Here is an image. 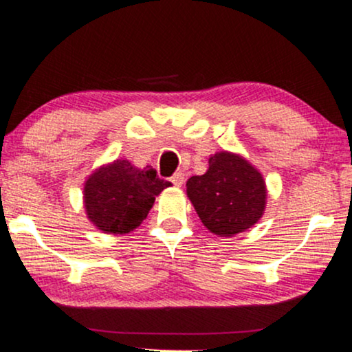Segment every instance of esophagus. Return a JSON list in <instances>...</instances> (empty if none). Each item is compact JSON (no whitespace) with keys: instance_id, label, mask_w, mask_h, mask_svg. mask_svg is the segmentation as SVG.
<instances>
[{"instance_id":"34e87169","label":"esophagus","mask_w":352,"mask_h":352,"mask_svg":"<svg viewBox=\"0 0 352 352\" xmlns=\"http://www.w3.org/2000/svg\"><path fill=\"white\" fill-rule=\"evenodd\" d=\"M170 182L175 186H182L185 184V175L182 172H177V173H173V177L170 179Z\"/></svg>"}]
</instances>
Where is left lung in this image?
Instances as JSON below:
<instances>
[{
    "label": "left lung",
    "instance_id": "obj_1",
    "mask_svg": "<svg viewBox=\"0 0 352 352\" xmlns=\"http://www.w3.org/2000/svg\"><path fill=\"white\" fill-rule=\"evenodd\" d=\"M263 175L242 155L216 153L204 175L186 182V195L209 232L232 237L255 226L266 206Z\"/></svg>",
    "mask_w": 352,
    "mask_h": 352
}]
</instances>
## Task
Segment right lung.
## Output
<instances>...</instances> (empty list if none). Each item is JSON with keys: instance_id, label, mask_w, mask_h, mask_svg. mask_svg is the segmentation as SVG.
Instances as JSON below:
<instances>
[{"instance_id": "1", "label": "right lung", "mask_w": 352, "mask_h": 352, "mask_svg": "<svg viewBox=\"0 0 352 352\" xmlns=\"http://www.w3.org/2000/svg\"><path fill=\"white\" fill-rule=\"evenodd\" d=\"M172 184L151 167L143 170L126 159L97 168L84 184V208L89 221L105 234H128L148 216L154 199Z\"/></svg>"}]
</instances>
